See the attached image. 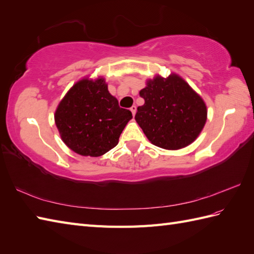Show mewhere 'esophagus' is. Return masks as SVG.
I'll return each instance as SVG.
<instances>
[{
	"label": "esophagus",
	"mask_w": 254,
	"mask_h": 254,
	"mask_svg": "<svg viewBox=\"0 0 254 254\" xmlns=\"http://www.w3.org/2000/svg\"><path fill=\"white\" fill-rule=\"evenodd\" d=\"M130 110H131V112H132V115L135 116V113H136V106H132V107L130 108Z\"/></svg>",
	"instance_id": "1"
}]
</instances>
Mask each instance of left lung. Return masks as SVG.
<instances>
[{
	"label": "left lung",
	"instance_id": "1",
	"mask_svg": "<svg viewBox=\"0 0 254 254\" xmlns=\"http://www.w3.org/2000/svg\"><path fill=\"white\" fill-rule=\"evenodd\" d=\"M145 104L135 120L148 141L164 149L177 150L193 143L207 120L202 97L176 73L156 75L139 91Z\"/></svg>",
	"mask_w": 254,
	"mask_h": 254
}]
</instances>
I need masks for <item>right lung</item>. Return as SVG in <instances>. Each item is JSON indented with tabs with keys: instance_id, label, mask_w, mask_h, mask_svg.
Masks as SVG:
<instances>
[{
	"instance_id": "1",
	"label": "right lung",
	"mask_w": 254,
	"mask_h": 254,
	"mask_svg": "<svg viewBox=\"0 0 254 254\" xmlns=\"http://www.w3.org/2000/svg\"><path fill=\"white\" fill-rule=\"evenodd\" d=\"M132 119L119 107L104 77H84L75 83L55 113L62 141L78 155L99 157L116 147L123 128Z\"/></svg>"
}]
</instances>
